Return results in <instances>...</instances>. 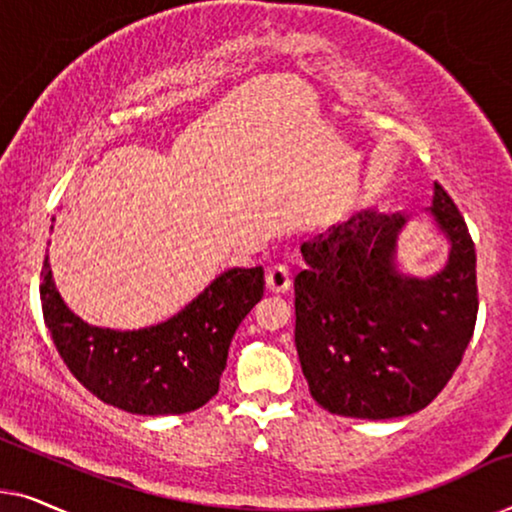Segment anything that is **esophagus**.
Listing matches in <instances>:
<instances>
[{"label": "esophagus", "instance_id": "34e87169", "mask_svg": "<svg viewBox=\"0 0 512 512\" xmlns=\"http://www.w3.org/2000/svg\"><path fill=\"white\" fill-rule=\"evenodd\" d=\"M265 286L270 293H286L291 289V275L286 265H272L265 275Z\"/></svg>", "mask_w": 512, "mask_h": 512}]
</instances>
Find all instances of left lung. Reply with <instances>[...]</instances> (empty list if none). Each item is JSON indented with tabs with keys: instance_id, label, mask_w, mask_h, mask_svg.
<instances>
[{
	"instance_id": "8db88e82",
	"label": "left lung",
	"mask_w": 512,
	"mask_h": 512,
	"mask_svg": "<svg viewBox=\"0 0 512 512\" xmlns=\"http://www.w3.org/2000/svg\"><path fill=\"white\" fill-rule=\"evenodd\" d=\"M450 244L429 277L398 268L410 214L361 209L300 244L296 349L310 394L342 417L391 419L426 408L471 342L478 317L475 247L440 184L426 209Z\"/></svg>"
}]
</instances>
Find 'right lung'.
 Here are the masks:
<instances>
[{"mask_svg":"<svg viewBox=\"0 0 512 512\" xmlns=\"http://www.w3.org/2000/svg\"><path fill=\"white\" fill-rule=\"evenodd\" d=\"M263 268L221 272L191 303L160 324L116 331L83 321L41 268V310L72 375L100 401L132 415H184L219 391L230 340L263 298Z\"/></svg>","mask_w":512,"mask_h":512,"instance_id":"right-lung-1","label":"right lung"}]
</instances>
